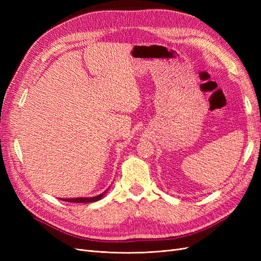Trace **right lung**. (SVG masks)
Returning <instances> with one entry per match:
<instances>
[{
	"mask_svg": "<svg viewBox=\"0 0 261 261\" xmlns=\"http://www.w3.org/2000/svg\"><path fill=\"white\" fill-rule=\"evenodd\" d=\"M108 192V189L102 194L94 196V197H77V198H61L63 201H68V202H96L100 199L103 198V196Z\"/></svg>",
	"mask_w": 261,
	"mask_h": 261,
	"instance_id": "1",
	"label": "right lung"
}]
</instances>
